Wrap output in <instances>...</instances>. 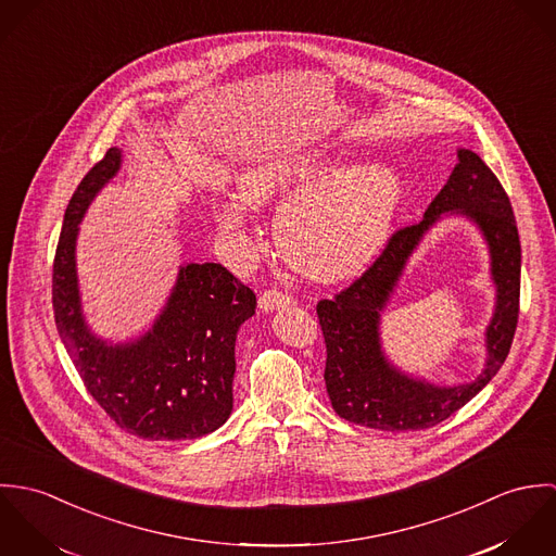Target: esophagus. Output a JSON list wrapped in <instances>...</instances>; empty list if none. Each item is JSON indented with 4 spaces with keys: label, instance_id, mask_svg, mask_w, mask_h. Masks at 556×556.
<instances>
[{
    "label": "esophagus",
    "instance_id": "34e87169",
    "mask_svg": "<svg viewBox=\"0 0 556 556\" xmlns=\"http://www.w3.org/2000/svg\"><path fill=\"white\" fill-rule=\"evenodd\" d=\"M291 304H293L291 295H287V293H282V291H276V289L265 291V293L258 298V308H261L263 313H274V311H280V308L291 306Z\"/></svg>",
    "mask_w": 556,
    "mask_h": 556
}]
</instances>
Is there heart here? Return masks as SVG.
Wrapping results in <instances>:
<instances>
[{
	"label": "heart",
	"mask_w": 556,
	"mask_h": 556,
	"mask_svg": "<svg viewBox=\"0 0 556 556\" xmlns=\"http://www.w3.org/2000/svg\"><path fill=\"white\" fill-rule=\"evenodd\" d=\"M404 179L383 162L346 166L329 143H308L263 154L238 175V197L214 205L225 248L250 254V210L285 203L276 216V241L285 258L320 282L366 269L394 229Z\"/></svg>",
	"instance_id": "heart-1"
}]
</instances>
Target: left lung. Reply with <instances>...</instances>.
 Returning a JSON list of instances; mask_svg holds the SVG:
<instances>
[{
  "instance_id": "1",
  "label": "left lung",
  "mask_w": 556,
  "mask_h": 556,
  "mask_svg": "<svg viewBox=\"0 0 556 556\" xmlns=\"http://www.w3.org/2000/svg\"><path fill=\"white\" fill-rule=\"evenodd\" d=\"M463 215L477 225L491 256L495 311L484 332L486 362L473 382L439 387L413 378L387 357L380 317L396 289L407 258L443 217ZM520 302V239L511 203L496 175L476 152L460 148L447 184L428 205L419 225L396 231L375 265L333 300L318 302L327 346L325 388L333 410L377 430H424L445 421L476 397L503 366Z\"/></svg>"
}]
</instances>
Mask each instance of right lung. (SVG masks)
Returning <instances> with one entry per match:
<instances>
[{"mask_svg":"<svg viewBox=\"0 0 556 556\" xmlns=\"http://www.w3.org/2000/svg\"><path fill=\"white\" fill-rule=\"evenodd\" d=\"M119 168L122 150L111 148L64 214L53 263L58 331L87 392L122 430L150 441L199 439L233 410L236 338L256 298L220 263H184L152 327L124 342L93 333L80 304L77 238L87 207Z\"/></svg>","mask_w":556,"mask_h":556,"instance_id":"1","label":"right lung"}]
</instances>
